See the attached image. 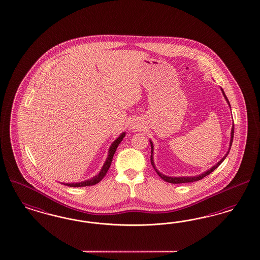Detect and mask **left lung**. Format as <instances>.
Instances as JSON below:
<instances>
[{"label": "left lung", "mask_w": 260, "mask_h": 260, "mask_svg": "<svg viewBox=\"0 0 260 260\" xmlns=\"http://www.w3.org/2000/svg\"><path fill=\"white\" fill-rule=\"evenodd\" d=\"M222 90V92H223V94H224V98L226 99V102L229 103V105H230V102H229V100L226 99V94H225V92L223 91V89H221ZM230 107H231V105H230ZM231 142H230V148H229V151L226 152V155H225V157H223L222 159L220 160V161H218L217 164L215 165V166H213L212 168L209 169L208 171H206L205 173H203L201 175H198V176L195 177H168L166 176V175H164V174H161L160 172H159L156 168H155V165H154V160H153V143L150 141L151 144V165L153 166V168L154 169L156 170V172L158 173V175H159L162 180H165L166 182H168V183H171V184H183V183H191V182H196V181H199V180H201L203 179L204 177L208 176V175H210V173L212 172V171H214L216 168L222 164V161L224 160V159H226V156H228V154H229V152L231 150V147H232V144H233V140H234V134H235V124H233V128H232V133H231Z\"/></svg>", "instance_id": "8db88e82"}]
</instances>
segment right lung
<instances>
[{
    "instance_id": "1",
    "label": "right lung",
    "mask_w": 260,
    "mask_h": 260,
    "mask_svg": "<svg viewBox=\"0 0 260 260\" xmlns=\"http://www.w3.org/2000/svg\"><path fill=\"white\" fill-rule=\"evenodd\" d=\"M124 136H125V133H122V134L120 135V136L117 138V140H116L114 143H112V145L110 146L108 157H107V159H106V161H105L104 166L101 168V172L99 173V175L93 177V178L90 179V180L81 182V183H76V184H75V183H72V184H66L68 186H73V187H79V186L93 185V184L100 183L101 180L103 179V177L106 175V173H107V171H108V169H109L110 166H111V164H112V159H113V157H114V154H115V152L117 150L118 144L120 143V142L122 141V139L124 138Z\"/></svg>"
}]
</instances>
